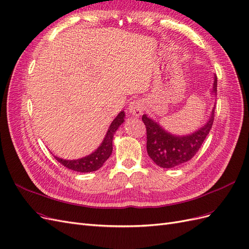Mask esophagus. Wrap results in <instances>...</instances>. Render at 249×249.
I'll return each instance as SVG.
<instances>
[{
	"label": "esophagus",
	"instance_id": "obj_1",
	"mask_svg": "<svg viewBox=\"0 0 249 249\" xmlns=\"http://www.w3.org/2000/svg\"><path fill=\"white\" fill-rule=\"evenodd\" d=\"M129 112L133 116H140L141 113L143 112V104L139 100L132 101L129 105Z\"/></svg>",
	"mask_w": 249,
	"mask_h": 249
}]
</instances>
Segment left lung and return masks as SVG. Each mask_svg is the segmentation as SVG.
<instances>
[{
    "instance_id": "1",
    "label": "left lung",
    "mask_w": 249,
    "mask_h": 249,
    "mask_svg": "<svg viewBox=\"0 0 249 249\" xmlns=\"http://www.w3.org/2000/svg\"><path fill=\"white\" fill-rule=\"evenodd\" d=\"M212 93L217 95V77L214 76ZM215 105L207 124L199 130L186 136H177L165 131L163 127L149 118L146 114L142 116L146 127L147 154L158 166L172 168L179 166L189 160L198 152L202 142L212 129L214 122Z\"/></svg>"
}]
</instances>
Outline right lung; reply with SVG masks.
<instances>
[{
	"instance_id": "right-lung-1",
	"label": "right lung",
	"mask_w": 249,
	"mask_h": 249,
	"mask_svg": "<svg viewBox=\"0 0 249 249\" xmlns=\"http://www.w3.org/2000/svg\"><path fill=\"white\" fill-rule=\"evenodd\" d=\"M124 111H122L115 117V119L111 123L106 136H105L101 145L92 154L77 160H64L58 157H55V159L66 168L73 171L91 172L100 169L112 154L113 136H114L115 132L118 130L119 125L124 122Z\"/></svg>"
}]
</instances>
